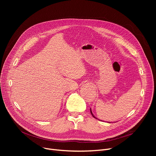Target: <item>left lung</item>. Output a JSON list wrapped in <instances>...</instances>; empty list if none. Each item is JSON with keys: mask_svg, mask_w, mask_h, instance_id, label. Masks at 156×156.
<instances>
[{"mask_svg": "<svg viewBox=\"0 0 156 156\" xmlns=\"http://www.w3.org/2000/svg\"><path fill=\"white\" fill-rule=\"evenodd\" d=\"M90 112H91V114H92V116H93V117H94V118H96V119H97V118H95V116H94V114H93V113H92V110H91V108H90Z\"/></svg>", "mask_w": 156, "mask_h": 156, "instance_id": "8db88e82", "label": "left lung"}]
</instances>
